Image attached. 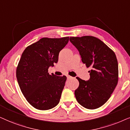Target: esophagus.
Returning a JSON list of instances; mask_svg holds the SVG:
<instances>
[{"label": "esophagus", "mask_w": 130, "mask_h": 130, "mask_svg": "<svg viewBox=\"0 0 130 130\" xmlns=\"http://www.w3.org/2000/svg\"><path fill=\"white\" fill-rule=\"evenodd\" d=\"M67 79H70V78H72L70 75H67Z\"/></svg>", "instance_id": "34e87169"}]
</instances>
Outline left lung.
I'll use <instances>...</instances> for the list:
<instances>
[{
    "label": "left lung",
    "instance_id": "left-lung-1",
    "mask_svg": "<svg viewBox=\"0 0 130 130\" xmlns=\"http://www.w3.org/2000/svg\"><path fill=\"white\" fill-rule=\"evenodd\" d=\"M83 63L89 71L90 79L76 77L79 86L75 90L77 102L84 108L94 109L108 101L118 81V64L113 51L102 41L93 36L71 37Z\"/></svg>",
    "mask_w": 130,
    "mask_h": 130
}]
</instances>
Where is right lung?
Wrapping results in <instances>:
<instances>
[{
    "label": "right lung",
    "mask_w": 130,
    "mask_h": 130,
    "mask_svg": "<svg viewBox=\"0 0 130 130\" xmlns=\"http://www.w3.org/2000/svg\"><path fill=\"white\" fill-rule=\"evenodd\" d=\"M69 37H44L30 45L22 53L17 68V78L22 94L39 110L54 108L60 101L67 77L49 74L48 69L58 61L59 53Z\"/></svg>",
    "instance_id": "obj_1"
}]
</instances>
